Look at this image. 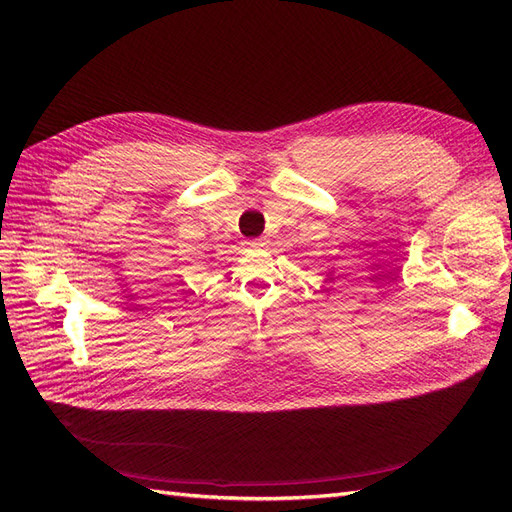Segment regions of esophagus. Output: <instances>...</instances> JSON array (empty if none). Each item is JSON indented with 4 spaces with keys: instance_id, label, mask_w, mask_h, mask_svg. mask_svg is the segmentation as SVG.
Returning <instances> with one entry per match:
<instances>
[{
    "instance_id": "esophagus-1",
    "label": "esophagus",
    "mask_w": 512,
    "mask_h": 512,
    "mask_svg": "<svg viewBox=\"0 0 512 512\" xmlns=\"http://www.w3.org/2000/svg\"><path fill=\"white\" fill-rule=\"evenodd\" d=\"M245 243L250 245V247H265L269 241L265 237H258V239H250V241H245Z\"/></svg>"
}]
</instances>
